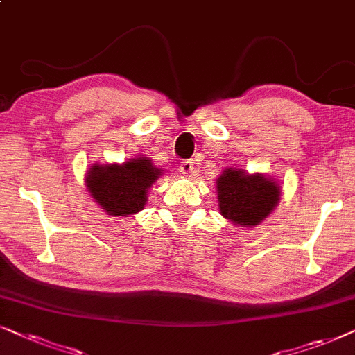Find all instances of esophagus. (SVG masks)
Listing matches in <instances>:
<instances>
[{
	"mask_svg": "<svg viewBox=\"0 0 355 355\" xmlns=\"http://www.w3.org/2000/svg\"><path fill=\"white\" fill-rule=\"evenodd\" d=\"M192 169H193L192 162H182L181 168H179V171H181V174H184V176H189V174L192 173Z\"/></svg>",
	"mask_w": 355,
	"mask_h": 355,
	"instance_id": "esophagus-1",
	"label": "esophagus"
}]
</instances>
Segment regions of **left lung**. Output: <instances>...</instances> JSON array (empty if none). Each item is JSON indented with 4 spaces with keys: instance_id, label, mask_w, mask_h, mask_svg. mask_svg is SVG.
<instances>
[{
    "instance_id": "8db88e82",
    "label": "left lung",
    "mask_w": 355,
    "mask_h": 355,
    "mask_svg": "<svg viewBox=\"0 0 355 355\" xmlns=\"http://www.w3.org/2000/svg\"><path fill=\"white\" fill-rule=\"evenodd\" d=\"M216 192L223 218L244 230L261 225L281 200V186L275 178L239 168L223 169Z\"/></svg>"
}]
</instances>
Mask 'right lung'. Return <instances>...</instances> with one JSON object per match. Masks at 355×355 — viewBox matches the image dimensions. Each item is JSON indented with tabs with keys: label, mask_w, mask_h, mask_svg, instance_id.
I'll return each mask as SVG.
<instances>
[{
	"label": "right lung",
	"mask_w": 355,
	"mask_h": 355,
	"mask_svg": "<svg viewBox=\"0 0 355 355\" xmlns=\"http://www.w3.org/2000/svg\"><path fill=\"white\" fill-rule=\"evenodd\" d=\"M163 169L145 155L124 163H95L87 169L85 187L94 202L110 216H130L142 211L148 191Z\"/></svg>",
	"instance_id": "obj_1"
}]
</instances>
